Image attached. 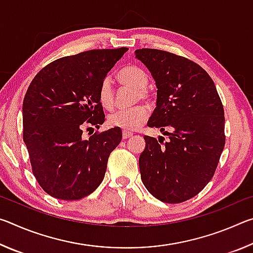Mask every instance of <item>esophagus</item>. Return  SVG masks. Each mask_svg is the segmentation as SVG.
<instances>
[{"label": "esophagus", "mask_w": 253, "mask_h": 253, "mask_svg": "<svg viewBox=\"0 0 253 253\" xmlns=\"http://www.w3.org/2000/svg\"><path fill=\"white\" fill-rule=\"evenodd\" d=\"M132 136V134L130 131H126V130H124L123 131V139H127V138H129V137H131Z\"/></svg>", "instance_id": "1"}]
</instances>
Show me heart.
<instances>
[{
  "label": "heart",
  "instance_id": "1",
  "mask_svg": "<svg viewBox=\"0 0 253 253\" xmlns=\"http://www.w3.org/2000/svg\"><path fill=\"white\" fill-rule=\"evenodd\" d=\"M117 80L123 85H127L135 90L134 102L138 100L149 102L152 93L146 87L148 84V75L143 68L135 65L124 67L118 71ZM98 99L100 105L107 110H111L115 106L114 89L110 80L105 78L98 88ZM148 116L147 109L144 106H135L128 109L117 110L108 116V125L122 128L124 130H135L146 122Z\"/></svg>",
  "mask_w": 253,
  "mask_h": 253
}]
</instances>
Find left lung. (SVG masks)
Here are the masks:
<instances>
[{
	"label": "left lung",
	"mask_w": 253,
	"mask_h": 253,
	"mask_svg": "<svg viewBox=\"0 0 253 253\" xmlns=\"http://www.w3.org/2000/svg\"><path fill=\"white\" fill-rule=\"evenodd\" d=\"M136 58L157 87L156 108L147 123L169 137L144 136L139 169L149 193L182 203L211 181L225 144L224 109L215 84L198 63L157 49H138Z\"/></svg>",
	"instance_id": "obj_1"
}]
</instances>
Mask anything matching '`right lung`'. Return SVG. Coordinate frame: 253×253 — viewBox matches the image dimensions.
<instances>
[{
	"label": "right lung",
	"mask_w": 253,
	"mask_h": 253,
	"mask_svg": "<svg viewBox=\"0 0 253 253\" xmlns=\"http://www.w3.org/2000/svg\"><path fill=\"white\" fill-rule=\"evenodd\" d=\"M127 50L95 49L57 59L29 85L22 108L23 140L34 177L55 199H84L104 179L122 129L96 131L88 139L83 130L104 124L98 88Z\"/></svg>",
	"instance_id": "obj_1"
}]
</instances>
